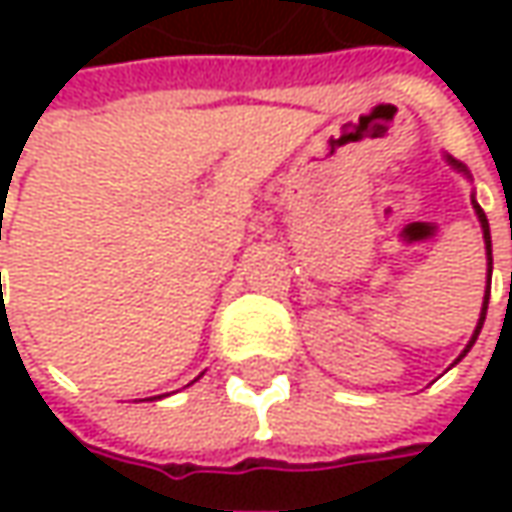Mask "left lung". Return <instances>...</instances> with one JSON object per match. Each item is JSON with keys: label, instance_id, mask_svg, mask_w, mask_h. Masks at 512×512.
Listing matches in <instances>:
<instances>
[{"label": "left lung", "instance_id": "1", "mask_svg": "<svg viewBox=\"0 0 512 512\" xmlns=\"http://www.w3.org/2000/svg\"><path fill=\"white\" fill-rule=\"evenodd\" d=\"M450 165H453V168L464 170L462 165H459V162H456V159H450ZM473 207H476V213H479V222H482V230H484V245H487V265H490V273H493V250H490V225H487V216H484V210H482V207L476 205V202H473ZM487 302H490V287H487V293H484L482 319H479V325H476V333H473V339H470V344H467V347H464V353H467V350H470V347H473V342H476V339H479V330H482V325H484V316H487ZM464 353H462V356H459V359H464ZM459 359H456V362H459Z\"/></svg>", "mask_w": 512, "mask_h": 512}]
</instances>
